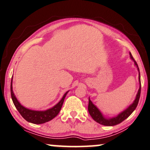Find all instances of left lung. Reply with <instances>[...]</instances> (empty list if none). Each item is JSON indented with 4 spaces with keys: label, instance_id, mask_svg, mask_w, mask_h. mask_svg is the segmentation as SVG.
Returning <instances> with one entry per match:
<instances>
[{
    "label": "left lung",
    "instance_id": "1",
    "mask_svg": "<svg viewBox=\"0 0 150 150\" xmlns=\"http://www.w3.org/2000/svg\"><path fill=\"white\" fill-rule=\"evenodd\" d=\"M129 56L130 58L134 61V65L137 67L138 71H139V88L138 91V93L136 96V98L134 101H133V103L129 105L126 109L121 112L118 115L115 116L113 117H105L104 115H103L102 112L99 110L98 108L92 102L91 99L89 98V102H88V110L90 115L91 116V117L95 120L96 122L99 123V124H101L103 125H105V126H113V125H116L119 123H120L126 119L133 112L134 110L137 108L138 103H139V98H140V95H141V77H140V72H139V69L138 67L137 63L136 62V61L134 59L131 53L129 52Z\"/></svg>",
    "mask_w": 150,
    "mask_h": 150
}]
</instances>
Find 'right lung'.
I'll list each match as a JSON object with an SVG mask.
<instances>
[{"label":"right lung","mask_w":150,"mask_h":150,"mask_svg":"<svg viewBox=\"0 0 150 150\" xmlns=\"http://www.w3.org/2000/svg\"><path fill=\"white\" fill-rule=\"evenodd\" d=\"M12 81L13 77L12 78H11V95L13 104H14L15 107L16 108L18 111L19 112V113L21 114L22 117H23L26 121L29 123H34V124H42V123L48 122V121H51L53 118H55V117L58 115L59 111H60L66 96H67V93H69V91H67V93L63 95L61 100L59 101L56 105H55L54 106L51 108L42 111L33 110L28 109L27 108L24 107L23 105H22L21 104V103L18 101V99L16 97L13 91Z\"/></svg>","instance_id":"right-lung-1"}]
</instances>
